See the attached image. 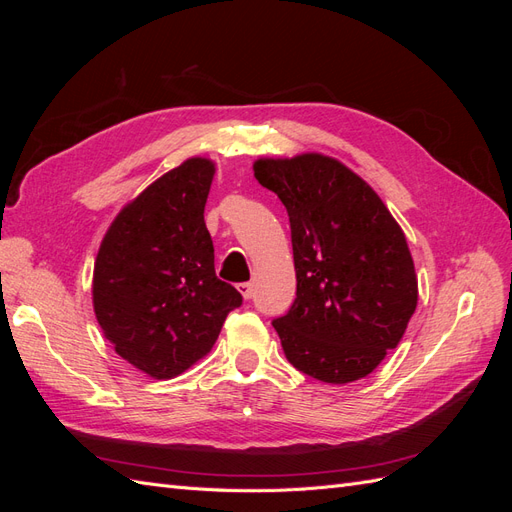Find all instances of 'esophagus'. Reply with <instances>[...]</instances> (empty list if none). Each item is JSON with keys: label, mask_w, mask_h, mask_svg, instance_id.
<instances>
[{"label": "esophagus", "mask_w": 512, "mask_h": 512, "mask_svg": "<svg viewBox=\"0 0 512 512\" xmlns=\"http://www.w3.org/2000/svg\"><path fill=\"white\" fill-rule=\"evenodd\" d=\"M237 290L241 292V297H243V299H252V297H254V284H250V282H243V284H239V286H237Z\"/></svg>", "instance_id": "34e87169"}]
</instances>
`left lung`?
<instances>
[{
	"label": "left lung",
	"instance_id": "left-lung-1",
	"mask_svg": "<svg viewBox=\"0 0 512 512\" xmlns=\"http://www.w3.org/2000/svg\"><path fill=\"white\" fill-rule=\"evenodd\" d=\"M254 177L282 200L297 299L273 320L286 359L303 374L348 384L397 348L418 301L404 230L367 181L335 158H260Z\"/></svg>",
	"mask_w": 512,
	"mask_h": 512
}]
</instances>
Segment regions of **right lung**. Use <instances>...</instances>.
<instances>
[{
	"instance_id": "obj_1",
	"label": "right lung",
	"mask_w": 512,
	"mask_h": 512,
	"mask_svg": "<svg viewBox=\"0 0 512 512\" xmlns=\"http://www.w3.org/2000/svg\"><path fill=\"white\" fill-rule=\"evenodd\" d=\"M209 158H188L153 181L108 226L94 265V312L115 352L168 380L213 348L237 288L215 275L205 205Z\"/></svg>"
}]
</instances>
